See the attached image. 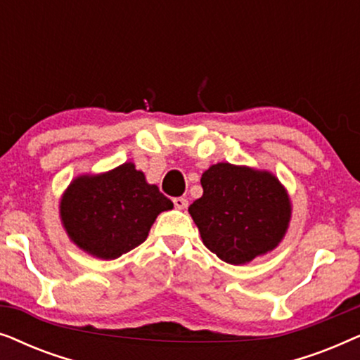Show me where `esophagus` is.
<instances>
[{
    "mask_svg": "<svg viewBox=\"0 0 360 360\" xmlns=\"http://www.w3.org/2000/svg\"><path fill=\"white\" fill-rule=\"evenodd\" d=\"M174 205H175V208L185 210L186 206H188V200L184 198V196H179V198H174Z\"/></svg>",
    "mask_w": 360,
    "mask_h": 360,
    "instance_id": "1",
    "label": "esophagus"
}]
</instances>
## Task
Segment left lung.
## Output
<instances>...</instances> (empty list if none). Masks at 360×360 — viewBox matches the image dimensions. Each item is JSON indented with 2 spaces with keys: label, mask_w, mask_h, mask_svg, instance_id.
<instances>
[{
  "label": "left lung",
  "mask_w": 360,
  "mask_h": 360,
  "mask_svg": "<svg viewBox=\"0 0 360 360\" xmlns=\"http://www.w3.org/2000/svg\"><path fill=\"white\" fill-rule=\"evenodd\" d=\"M201 186L203 196L188 211L203 244L221 260L248 264L283 239L292 205L270 172L221 162L201 175Z\"/></svg>",
  "instance_id": "1"
}]
</instances>
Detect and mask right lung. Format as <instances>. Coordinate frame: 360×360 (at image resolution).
I'll return each instance as SVG.
<instances>
[{
  "mask_svg": "<svg viewBox=\"0 0 360 360\" xmlns=\"http://www.w3.org/2000/svg\"><path fill=\"white\" fill-rule=\"evenodd\" d=\"M174 203L149 185L132 162L100 175H80L60 200L68 238L98 259H117L144 243L150 226Z\"/></svg>",
  "mask_w": 360,
  "mask_h": 360,
  "instance_id": "add662e5",
  "label": "right lung"
}]
</instances>
